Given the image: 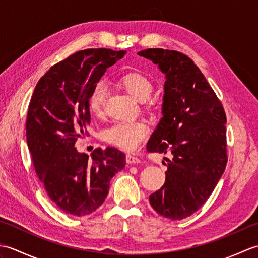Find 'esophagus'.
Segmentation results:
<instances>
[{
  "label": "esophagus",
  "mask_w": 258,
  "mask_h": 258,
  "mask_svg": "<svg viewBox=\"0 0 258 258\" xmlns=\"http://www.w3.org/2000/svg\"><path fill=\"white\" fill-rule=\"evenodd\" d=\"M126 163L127 164H140L141 160L139 157L128 154V155H126Z\"/></svg>",
  "instance_id": "esophagus-1"
}]
</instances>
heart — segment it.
Masks as SVG:
<instances>
[{
	"instance_id": "1",
	"label": "heart",
	"mask_w": 258,
	"mask_h": 258,
	"mask_svg": "<svg viewBox=\"0 0 258 258\" xmlns=\"http://www.w3.org/2000/svg\"><path fill=\"white\" fill-rule=\"evenodd\" d=\"M118 84L122 89L135 98L138 102H145L149 100L153 92V83L143 73L128 72L118 80ZM106 89L103 83H97L93 87L89 101V109L94 116H102L105 105ZM149 134V127L143 122L116 123L111 126L104 133V139L109 144L118 149L133 152L145 140Z\"/></svg>"
}]
</instances>
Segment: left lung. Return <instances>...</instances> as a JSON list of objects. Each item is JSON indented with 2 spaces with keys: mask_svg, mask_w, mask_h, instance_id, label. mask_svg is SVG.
<instances>
[{
  "mask_svg": "<svg viewBox=\"0 0 258 258\" xmlns=\"http://www.w3.org/2000/svg\"><path fill=\"white\" fill-rule=\"evenodd\" d=\"M165 74L160 123L147 143L151 153L171 152L165 183L150 195L160 215L176 221L200 210L225 171L226 114L205 76L177 51L138 53Z\"/></svg>",
  "mask_w": 258,
  "mask_h": 258,
  "instance_id": "left-lung-1",
  "label": "left lung"
}]
</instances>
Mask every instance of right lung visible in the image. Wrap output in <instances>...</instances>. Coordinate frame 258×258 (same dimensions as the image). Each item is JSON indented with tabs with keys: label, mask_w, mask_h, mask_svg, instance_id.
Instances as JSON below:
<instances>
[{
	"label": "right lung",
	"mask_w": 258,
	"mask_h": 258,
	"mask_svg": "<svg viewBox=\"0 0 258 258\" xmlns=\"http://www.w3.org/2000/svg\"><path fill=\"white\" fill-rule=\"evenodd\" d=\"M126 51L89 48L47 71L35 86L26 118L27 146L38 178L59 210L74 216L93 213L105 201L109 180L125 167L115 147L96 149L92 158L75 149L91 122L93 87Z\"/></svg>",
	"instance_id": "add662e5"
}]
</instances>
